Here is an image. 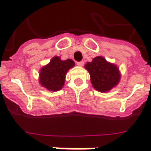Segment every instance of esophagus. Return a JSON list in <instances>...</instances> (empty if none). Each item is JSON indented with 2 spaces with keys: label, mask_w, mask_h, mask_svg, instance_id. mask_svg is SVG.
<instances>
[{
  "label": "esophagus",
  "mask_w": 151,
  "mask_h": 151,
  "mask_svg": "<svg viewBox=\"0 0 151 151\" xmlns=\"http://www.w3.org/2000/svg\"><path fill=\"white\" fill-rule=\"evenodd\" d=\"M76 64H77L78 66H80V67H82V66L84 65V61H81V62H77V63H76Z\"/></svg>",
  "instance_id": "1"
}]
</instances>
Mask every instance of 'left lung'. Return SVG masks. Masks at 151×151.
Here are the masks:
<instances>
[{
	"mask_svg": "<svg viewBox=\"0 0 151 151\" xmlns=\"http://www.w3.org/2000/svg\"><path fill=\"white\" fill-rule=\"evenodd\" d=\"M84 67L89 72L93 86L98 92H108L119 82L120 73L119 68L114 64L108 63L103 57H96L91 63L85 64Z\"/></svg>",
	"mask_w": 151,
	"mask_h": 151,
	"instance_id": "left-lung-1",
	"label": "left lung"
}]
</instances>
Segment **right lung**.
<instances>
[{
	"instance_id": "obj_1",
	"label": "right lung",
	"mask_w": 151,
	"mask_h": 151,
	"mask_svg": "<svg viewBox=\"0 0 151 151\" xmlns=\"http://www.w3.org/2000/svg\"><path fill=\"white\" fill-rule=\"evenodd\" d=\"M75 66L71 59L61 60L59 57H53L50 63L40 70V83L48 90H60L63 87L67 70Z\"/></svg>"
}]
</instances>
